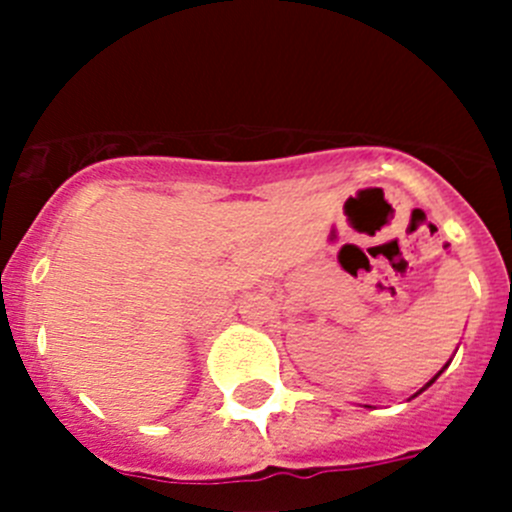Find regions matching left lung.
Returning a JSON list of instances; mask_svg holds the SVG:
<instances>
[{
	"instance_id": "left-lung-1",
	"label": "left lung",
	"mask_w": 512,
	"mask_h": 512,
	"mask_svg": "<svg viewBox=\"0 0 512 512\" xmlns=\"http://www.w3.org/2000/svg\"><path fill=\"white\" fill-rule=\"evenodd\" d=\"M446 366H448V364H446ZM446 366H443V369H446ZM443 369H441V371H438V374H436V376H433V379H431V381H428V384H426V386H423V389H421V391H426V389H428V386H431V384H433V381H436V379H438V376H441V374H443ZM421 391H416V394H414V396H418V394H421Z\"/></svg>"
}]
</instances>
